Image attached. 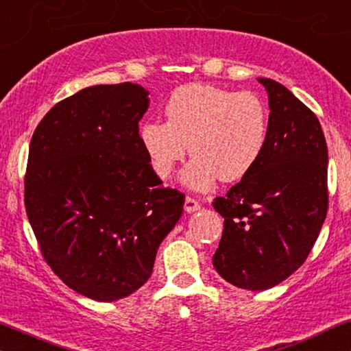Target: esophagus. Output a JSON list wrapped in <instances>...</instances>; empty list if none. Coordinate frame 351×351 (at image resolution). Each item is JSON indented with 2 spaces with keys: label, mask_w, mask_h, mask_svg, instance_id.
<instances>
[{
  "label": "esophagus",
  "mask_w": 351,
  "mask_h": 351,
  "mask_svg": "<svg viewBox=\"0 0 351 351\" xmlns=\"http://www.w3.org/2000/svg\"><path fill=\"white\" fill-rule=\"evenodd\" d=\"M184 210L188 213H193V212H197V210H200V204L195 200L194 197H186L184 200Z\"/></svg>",
  "instance_id": "34e87169"
}]
</instances>
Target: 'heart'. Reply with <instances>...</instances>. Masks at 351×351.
<instances>
[{
	"mask_svg": "<svg viewBox=\"0 0 351 351\" xmlns=\"http://www.w3.org/2000/svg\"><path fill=\"white\" fill-rule=\"evenodd\" d=\"M163 112L165 123L152 120L139 128V141L158 178H168L188 151L194 158L183 183L194 189H208L217 180L236 183L260 160L268 109L255 93L193 83L173 91Z\"/></svg>",
	"mask_w": 351,
	"mask_h": 351,
	"instance_id": "obj_1",
	"label": "heart"
}]
</instances>
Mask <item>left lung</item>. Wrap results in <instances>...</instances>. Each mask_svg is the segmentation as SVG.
I'll return each instance as SVG.
<instances>
[{"label":"left lung","instance_id":"obj_1","mask_svg":"<svg viewBox=\"0 0 351 351\" xmlns=\"http://www.w3.org/2000/svg\"><path fill=\"white\" fill-rule=\"evenodd\" d=\"M258 82L271 110L265 149L244 178L213 200L224 218L213 266L224 281L249 291L278 286L300 268L329 207L319 120L281 83Z\"/></svg>","mask_w":351,"mask_h":351}]
</instances>
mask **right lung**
<instances>
[{
  "instance_id": "right-lung-1",
  "label": "right lung",
  "mask_w": 351,
  "mask_h": 351,
  "mask_svg": "<svg viewBox=\"0 0 351 351\" xmlns=\"http://www.w3.org/2000/svg\"><path fill=\"white\" fill-rule=\"evenodd\" d=\"M147 91L125 82L65 97L30 141L25 210L41 255L75 292L114 302L151 278L184 194L163 188L139 141Z\"/></svg>"
}]
</instances>
